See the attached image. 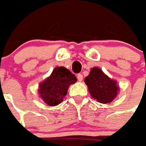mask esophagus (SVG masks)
<instances>
[{"instance_id": "esophagus-1", "label": "esophagus", "mask_w": 146, "mask_h": 146, "mask_svg": "<svg viewBox=\"0 0 146 146\" xmlns=\"http://www.w3.org/2000/svg\"><path fill=\"white\" fill-rule=\"evenodd\" d=\"M77 80H79V81H82L83 80V75L82 74H80V73H79V74H77Z\"/></svg>"}]
</instances>
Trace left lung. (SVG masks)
Masks as SVG:
<instances>
[{
  "label": "left lung",
  "mask_w": 146,
  "mask_h": 146,
  "mask_svg": "<svg viewBox=\"0 0 146 146\" xmlns=\"http://www.w3.org/2000/svg\"><path fill=\"white\" fill-rule=\"evenodd\" d=\"M84 82L92 98L100 103H110L119 93V87L116 80L111 79L98 67L92 68Z\"/></svg>",
  "instance_id": "obj_1"
}]
</instances>
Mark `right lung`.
<instances>
[{
  "label": "right lung",
  "mask_w": 146,
  "mask_h": 146,
  "mask_svg": "<svg viewBox=\"0 0 146 146\" xmlns=\"http://www.w3.org/2000/svg\"><path fill=\"white\" fill-rule=\"evenodd\" d=\"M76 80L75 75L66 68L56 67L50 76L40 83L39 96L48 106H57L63 101L70 86Z\"/></svg>",
  "instance_id": "right-lung-1"
}]
</instances>
